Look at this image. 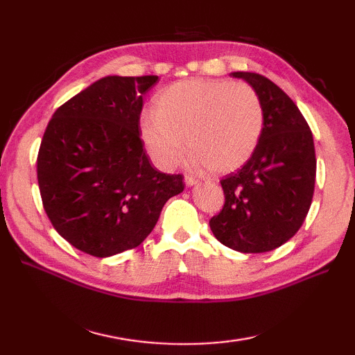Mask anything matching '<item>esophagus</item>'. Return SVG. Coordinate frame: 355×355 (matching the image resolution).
Returning <instances> with one entry per match:
<instances>
[{
    "instance_id": "obj_1",
    "label": "esophagus",
    "mask_w": 355,
    "mask_h": 355,
    "mask_svg": "<svg viewBox=\"0 0 355 355\" xmlns=\"http://www.w3.org/2000/svg\"><path fill=\"white\" fill-rule=\"evenodd\" d=\"M184 183H186V186H195V184H198L200 182L195 177H192V175H186L184 177Z\"/></svg>"
}]
</instances>
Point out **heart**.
<instances>
[{"label": "heart", "mask_w": 355, "mask_h": 355, "mask_svg": "<svg viewBox=\"0 0 355 355\" xmlns=\"http://www.w3.org/2000/svg\"><path fill=\"white\" fill-rule=\"evenodd\" d=\"M262 131L258 93L243 82L220 79L173 82L157 94L154 111L140 117L141 140L162 169L173 168L187 146L195 168L233 172L253 157Z\"/></svg>", "instance_id": "b5f03b06"}]
</instances>
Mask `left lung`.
I'll return each instance as SVG.
<instances>
[{"instance_id": "obj_1", "label": "left lung", "mask_w": 355, "mask_h": 355, "mask_svg": "<svg viewBox=\"0 0 355 355\" xmlns=\"http://www.w3.org/2000/svg\"><path fill=\"white\" fill-rule=\"evenodd\" d=\"M258 93L263 131L253 157L221 180L223 210L210 229L241 253L275 250L296 235L310 210L315 183L313 132L288 96L258 73L235 71Z\"/></svg>"}]
</instances>
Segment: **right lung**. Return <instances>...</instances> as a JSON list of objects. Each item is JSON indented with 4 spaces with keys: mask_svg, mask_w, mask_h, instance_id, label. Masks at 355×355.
<instances>
[{
    "mask_svg": "<svg viewBox=\"0 0 355 355\" xmlns=\"http://www.w3.org/2000/svg\"><path fill=\"white\" fill-rule=\"evenodd\" d=\"M158 76H107L61 105L44 132L36 171L53 227L96 258L139 247L182 173H163L140 139L143 94Z\"/></svg>",
    "mask_w": 355,
    "mask_h": 355,
    "instance_id": "add662e5",
    "label": "right lung"
}]
</instances>
